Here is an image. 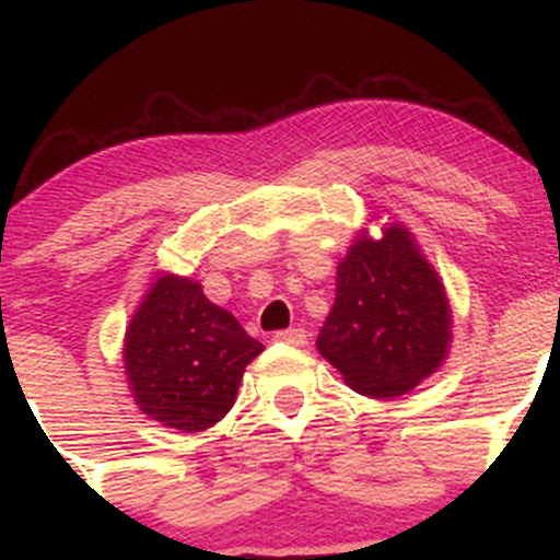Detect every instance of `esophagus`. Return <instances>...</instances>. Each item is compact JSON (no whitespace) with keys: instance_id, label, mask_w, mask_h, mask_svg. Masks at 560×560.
I'll list each match as a JSON object with an SVG mask.
<instances>
[{"instance_id":"34e87169","label":"esophagus","mask_w":560,"mask_h":560,"mask_svg":"<svg viewBox=\"0 0 560 560\" xmlns=\"http://www.w3.org/2000/svg\"><path fill=\"white\" fill-rule=\"evenodd\" d=\"M273 339H276V342L302 347L307 342V334H305V329H284V331H276Z\"/></svg>"}]
</instances>
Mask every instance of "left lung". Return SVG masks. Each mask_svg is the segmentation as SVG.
Wrapping results in <instances>:
<instances>
[{"label":"left lung","mask_w":560,"mask_h":560,"mask_svg":"<svg viewBox=\"0 0 560 560\" xmlns=\"http://www.w3.org/2000/svg\"><path fill=\"white\" fill-rule=\"evenodd\" d=\"M450 302L440 276L408 229L361 236L337 268V298L318 334V352L352 389L400 397L447 358Z\"/></svg>","instance_id":"1"}]
</instances>
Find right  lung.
Returning <instances> with one entry per match:
<instances>
[{"mask_svg":"<svg viewBox=\"0 0 560 560\" xmlns=\"http://www.w3.org/2000/svg\"><path fill=\"white\" fill-rule=\"evenodd\" d=\"M262 352L197 281L160 276L126 329L124 363L139 410L168 429L202 432L229 413L242 374Z\"/></svg>","mask_w":560,"mask_h":560,"instance_id":"right-lung-1","label":"right lung"}]
</instances>
